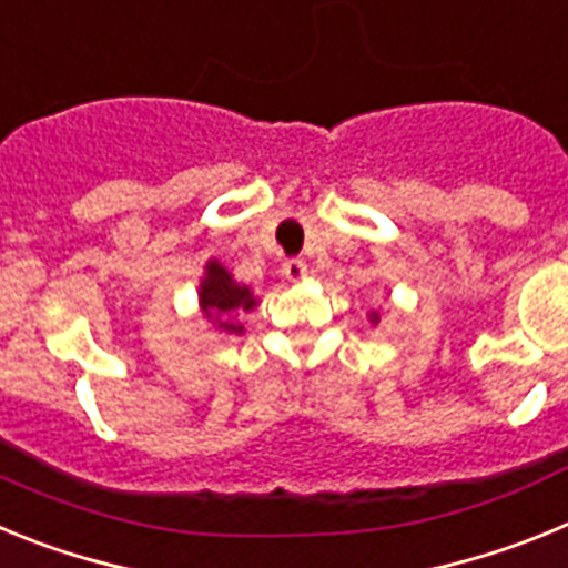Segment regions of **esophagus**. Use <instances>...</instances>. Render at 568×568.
Wrapping results in <instances>:
<instances>
[{"label":"esophagus","mask_w":568,"mask_h":568,"mask_svg":"<svg viewBox=\"0 0 568 568\" xmlns=\"http://www.w3.org/2000/svg\"><path fill=\"white\" fill-rule=\"evenodd\" d=\"M284 275H287L290 281L304 278V275H307V264H304V258H287V261H284Z\"/></svg>","instance_id":"esophagus-1"}]
</instances>
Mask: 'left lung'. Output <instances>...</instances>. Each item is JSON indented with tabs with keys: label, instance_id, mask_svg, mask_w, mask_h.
<instances>
[{
	"label": "left lung",
	"instance_id": "left-lung-1",
	"mask_svg": "<svg viewBox=\"0 0 568 568\" xmlns=\"http://www.w3.org/2000/svg\"><path fill=\"white\" fill-rule=\"evenodd\" d=\"M373 321H378V315H373Z\"/></svg>",
	"mask_w": 568,
	"mask_h": 568
}]
</instances>
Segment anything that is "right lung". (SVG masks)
Instances as JSON below:
<instances>
[{"label": "right lung", "mask_w": 568, "mask_h": 568, "mask_svg": "<svg viewBox=\"0 0 568 568\" xmlns=\"http://www.w3.org/2000/svg\"><path fill=\"white\" fill-rule=\"evenodd\" d=\"M202 310L207 318L219 321V329H227V333H241L244 327L239 324H227L222 321L224 315L233 313V310H253L255 307V298L250 295V290L244 284H235L233 275L219 264V261H210L207 264V278L202 281Z\"/></svg>", "instance_id": "obj_1"}]
</instances>
